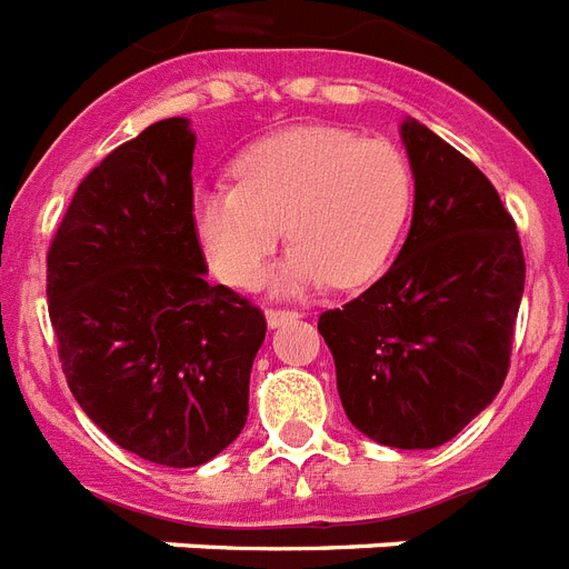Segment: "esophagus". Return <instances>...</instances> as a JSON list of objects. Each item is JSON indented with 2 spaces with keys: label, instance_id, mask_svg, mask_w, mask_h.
<instances>
[{
  "label": "esophagus",
  "instance_id": "obj_1",
  "mask_svg": "<svg viewBox=\"0 0 569 569\" xmlns=\"http://www.w3.org/2000/svg\"><path fill=\"white\" fill-rule=\"evenodd\" d=\"M302 313L293 311V308H267V326L276 328L281 322H288V319H299Z\"/></svg>",
  "mask_w": 569,
  "mask_h": 569
}]
</instances>
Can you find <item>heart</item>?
Wrapping results in <instances>:
<instances>
[{"instance_id":"1","label":"heart","mask_w":569,"mask_h":569,"mask_svg":"<svg viewBox=\"0 0 569 569\" xmlns=\"http://www.w3.org/2000/svg\"><path fill=\"white\" fill-rule=\"evenodd\" d=\"M234 186L200 189L191 227L211 270L250 288L284 232L293 241L270 288L299 293L335 281L355 288L387 264L412 206L401 148L342 127H293L247 148Z\"/></svg>"}]
</instances>
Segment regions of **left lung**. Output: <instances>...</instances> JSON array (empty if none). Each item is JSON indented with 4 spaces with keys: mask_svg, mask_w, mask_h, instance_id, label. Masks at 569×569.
Returning a JSON list of instances; mask_svg holds the SVG:
<instances>
[{
    "mask_svg": "<svg viewBox=\"0 0 569 569\" xmlns=\"http://www.w3.org/2000/svg\"><path fill=\"white\" fill-rule=\"evenodd\" d=\"M416 180L410 234L387 273L319 317L342 410L401 450L450 442L503 387L527 261L486 173L407 119Z\"/></svg>",
    "mask_w": 569,
    "mask_h": 569,
    "instance_id": "left-lung-1",
    "label": "left lung"
}]
</instances>
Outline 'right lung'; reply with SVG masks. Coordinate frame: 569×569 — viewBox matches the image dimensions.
Returning a JSON list of instances; mask_svg holds the SVG:
<instances>
[{"instance_id":"right-lung-1","label":"right lung","mask_w":569,"mask_h":569,"mask_svg":"<svg viewBox=\"0 0 569 569\" xmlns=\"http://www.w3.org/2000/svg\"><path fill=\"white\" fill-rule=\"evenodd\" d=\"M194 133L166 119L74 191L46 258L66 383L112 442L194 468L238 439L267 335L261 308L206 281L191 227Z\"/></svg>"}]
</instances>
